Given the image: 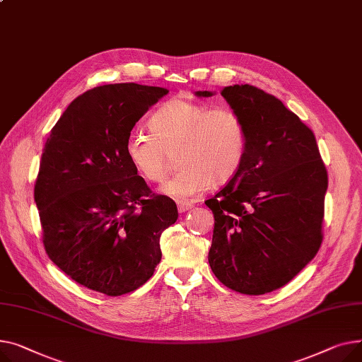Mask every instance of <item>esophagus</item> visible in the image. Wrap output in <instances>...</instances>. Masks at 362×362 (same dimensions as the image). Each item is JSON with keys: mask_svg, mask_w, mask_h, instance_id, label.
I'll return each mask as SVG.
<instances>
[{"mask_svg": "<svg viewBox=\"0 0 362 362\" xmlns=\"http://www.w3.org/2000/svg\"><path fill=\"white\" fill-rule=\"evenodd\" d=\"M177 204H178V210L181 211V214H182V211H187V210L193 207V203H189V202H178Z\"/></svg>", "mask_w": 362, "mask_h": 362, "instance_id": "esophagus-1", "label": "esophagus"}]
</instances>
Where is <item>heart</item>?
I'll use <instances>...</instances> for the list:
<instances>
[{
	"label": "heart",
	"mask_w": 362,
	"mask_h": 362,
	"mask_svg": "<svg viewBox=\"0 0 362 362\" xmlns=\"http://www.w3.org/2000/svg\"><path fill=\"white\" fill-rule=\"evenodd\" d=\"M152 133L132 132L125 155L147 181L162 182L178 155L180 168L162 191L185 202L199 196L214 182L237 175L247 153V132L237 111L174 98L148 119Z\"/></svg>",
	"instance_id": "obj_1"
}]
</instances>
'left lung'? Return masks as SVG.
I'll return each mask as SVG.
<instances>
[{
    "mask_svg": "<svg viewBox=\"0 0 362 362\" xmlns=\"http://www.w3.org/2000/svg\"><path fill=\"white\" fill-rule=\"evenodd\" d=\"M221 95L243 118L247 153L204 202L215 216L209 264L229 289L263 295L292 281L320 248L327 171L313 132L278 98L250 84Z\"/></svg>",
    "mask_w": 362,
    "mask_h": 362,
    "instance_id": "8db88e82",
    "label": "left lung"
}]
</instances>
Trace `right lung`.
Returning a JSON list of instances; mask_svg holds the SVG:
<instances>
[{"mask_svg":"<svg viewBox=\"0 0 362 362\" xmlns=\"http://www.w3.org/2000/svg\"><path fill=\"white\" fill-rule=\"evenodd\" d=\"M168 93L137 83L77 96L47 139L35 184L48 257L77 284L108 296L152 278L173 199L152 193L125 155L136 122Z\"/></svg>","mask_w":362,"mask_h":362,"instance_id":"add662e5","label":"right lung"}]
</instances>
